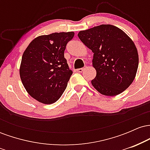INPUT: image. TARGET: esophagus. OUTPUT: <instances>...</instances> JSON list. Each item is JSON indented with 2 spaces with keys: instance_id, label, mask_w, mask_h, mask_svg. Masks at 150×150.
Returning a JSON list of instances; mask_svg holds the SVG:
<instances>
[{
  "instance_id": "esophagus-1",
  "label": "esophagus",
  "mask_w": 150,
  "mask_h": 150,
  "mask_svg": "<svg viewBox=\"0 0 150 150\" xmlns=\"http://www.w3.org/2000/svg\"><path fill=\"white\" fill-rule=\"evenodd\" d=\"M84 70H85V68H79V69H77V71L78 72V73H82V72L84 71Z\"/></svg>"
}]
</instances>
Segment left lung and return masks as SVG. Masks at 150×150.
I'll return each instance as SVG.
<instances>
[{"label": "left lung", "instance_id": "left-lung-1", "mask_svg": "<svg viewBox=\"0 0 150 150\" xmlns=\"http://www.w3.org/2000/svg\"><path fill=\"white\" fill-rule=\"evenodd\" d=\"M77 36L94 53L92 65L97 75L92 85L98 92L116 96L131 85L138 68V53L134 42L123 30L101 25L80 31Z\"/></svg>", "mask_w": 150, "mask_h": 150}]
</instances>
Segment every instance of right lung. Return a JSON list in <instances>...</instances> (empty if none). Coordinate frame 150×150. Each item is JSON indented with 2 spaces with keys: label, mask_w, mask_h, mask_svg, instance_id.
I'll use <instances>...</instances> for the list:
<instances>
[{
  "label": "right lung",
  "mask_w": 150,
  "mask_h": 150,
  "mask_svg": "<svg viewBox=\"0 0 150 150\" xmlns=\"http://www.w3.org/2000/svg\"><path fill=\"white\" fill-rule=\"evenodd\" d=\"M73 32L39 36L22 55L20 75L24 87L39 102L51 104L60 99L73 74L64 57Z\"/></svg>",
  "instance_id": "add662e5"
}]
</instances>
